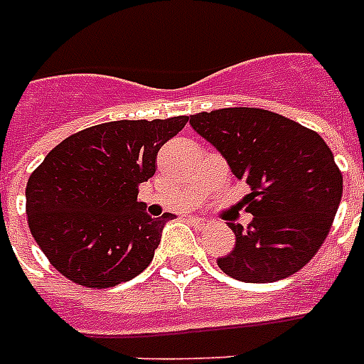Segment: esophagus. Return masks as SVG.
Wrapping results in <instances>:
<instances>
[{
  "label": "esophagus",
  "mask_w": 364,
  "mask_h": 364,
  "mask_svg": "<svg viewBox=\"0 0 364 364\" xmlns=\"http://www.w3.org/2000/svg\"><path fill=\"white\" fill-rule=\"evenodd\" d=\"M188 221L193 223V227H196V228H198V230H202V228L208 227V221H205L204 217L193 215V217H188Z\"/></svg>",
  "instance_id": "34e87169"
}]
</instances>
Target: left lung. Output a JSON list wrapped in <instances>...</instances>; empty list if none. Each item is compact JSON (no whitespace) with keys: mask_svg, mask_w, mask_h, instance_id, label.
Masks as SVG:
<instances>
[{"mask_svg":"<svg viewBox=\"0 0 364 364\" xmlns=\"http://www.w3.org/2000/svg\"><path fill=\"white\" fill-rule=\"evenodd\" d=\"M249 187L245 230L228 223L236 245L217 259L225 274L245 283H272L304 268L327 238L342 198V171L317 132L257 107L191 115Z\"/></svg>","mask_w":364,"mask_h":364,"instance_id":"left-lung-1","label":"left lung"}]
</instances>
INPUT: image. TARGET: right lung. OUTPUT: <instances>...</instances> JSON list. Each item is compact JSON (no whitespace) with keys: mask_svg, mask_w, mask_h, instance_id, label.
Segmentation results:
<instances>
[{"mask_svg":"<svg viewBox=\"0 0 364 364\" xmlns=\"http://www.w3.org/2000/svg\"><path fill=\"white\" fill-rule=\"evenodd\" d=\"M188 117L115 121L65 137L26 185L31 236L50 264L77 285L115 287L141 274L171 213L153 219L137 187Z\"/></svg>","mask_w":364,"mask_h":364,"instance_id":"obj_1","label":"right lung"}]
</instances>
